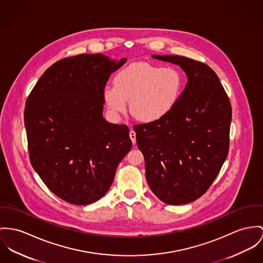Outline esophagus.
Wrapping results in <instances>:
<instances>
[{
	"label": "esophagus",
	"mask_w": 263,
	"mask_h": 263,
	"mask_svg": "<svg viewBox=\"0 0 263 263\" xmlns=\"http://www.w3.org/2000/svg\"><path fill=\"white\" fill-rule=\"evenodd\" d=\"M129 136H130V138H131L132 143H133V144H136V133H135L134 130H131V131H130Z\"/></svg>",
	"instance_id": "esophagus-1"
}]
</instances>
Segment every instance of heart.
Listing matches in <instances>:
<instances>
[{
	"instance_id": "obj_1",
	"label": "heart",
	"mask_w": 263,
	"mask_h": 263,
	"mask_svg": "<svg viewBox=\"0 0 263 263\" xmlns=\"http://www.w3.org/2000/svg\"><path fill=\"white\" fill-rule=\"evenodd\" d=\"M184 88V76L174 67L133 63L121 69L114 87L104 89V100L114 113H124L130 102L132 116L142 122L165 117L177 104Z\"/></svg>"
}]
</instances>
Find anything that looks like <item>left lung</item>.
I'll return each mask as SVG.
<instances>
[{
  "mask_svg": "<svg viewBox=\"0 0 263 263\" xmlns=\"http://www.w3.org/2000/svg\"><path fill=\"white\" fill-rule=\"evenodd\" d=\"M152 57L180 66L188 82L165 117L134 126L137 146L152 192L166 204H187L207 191L227 157L231 105L206 64L176 55Z\"/></svg>",
  "mask_w": 263,
  "mask_h": 263,
  "instance_id": "left-lung-1",
  "label": "left lung"
}]
</instances>
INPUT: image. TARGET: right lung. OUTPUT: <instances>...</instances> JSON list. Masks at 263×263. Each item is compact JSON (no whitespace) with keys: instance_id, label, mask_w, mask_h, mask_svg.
<instances>
[{"instance_id":"1","label":"right lung","mask_w":263,"mask_h":263,"mask_svg":"<svg viewBox=\"0 0 263 263\" xmlns=\"http://www.w3.org/2000/svg\"><path fill=\"white\" fill-rule=\"evenodd\" d=\"M127 61L81 54L54 63L24 111L30 161L46 186L74 205L99 200L132 148L129 128L103 117L104 89Z\"/></svg>"}]
</instances>
